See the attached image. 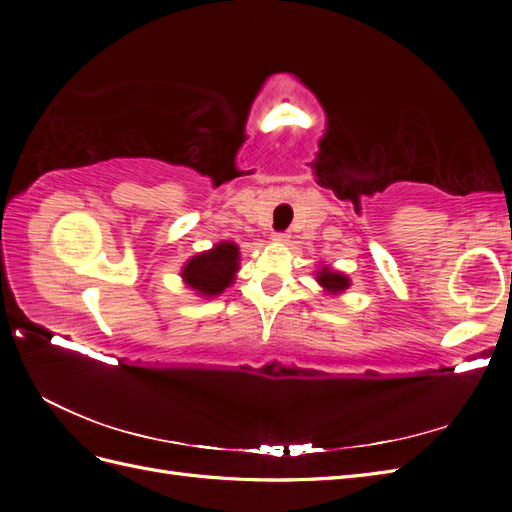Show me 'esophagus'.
<instances>
[{
  "instance_id": "34e87169",
  "label": "esophagus",
  "mask_w": 512,
  "mask_h": 512,
  "mask_svg": "<svg viewBox=\"0 0 512 512\" xmlns=\"http://www.w3.org/2000/svg\"><path fill=\"white\" fill-rule=\"evenodd\" d=\"M271 237H273V241H280V243H284V241H288V232H284V230H282V232H273Z\"/></svg>"
}]
</instances>
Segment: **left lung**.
<instances>
[{"mask_svg": "<svg viewBox=\"0 0 512 512\" xmlns=\"http://www.w3.org/2000/svg\"><path fill=\"white\" fill-rule=\"evenodd\" d=\"M318 282H320L324 288H327V290H331V292H342V290H346L348 284H350L346 275L333 273V271H329V269H322V271H320Z\"/></svg>", "mask_w": 512, "mask_h": 512, "instance_id": "1", "label": "left lung"}]
</instances>
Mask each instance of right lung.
I'll return each instance as SVG.
<instances>
[{
	"label": "right lung",
	"instance_id": "right-lung-1",
	"mask_svg": "<svg viewBox=\"0 0 512 512\" xmlns=\"http://www.w3.org/2000/svg\"><path fill=\"white\" fill-rule=\"evenodd\" d=\"M239 247L235 243H220L211 252L194 256L183 267V280L205 297L220 294L235 280L239 269Z\"/></svg>",
	"mask_w": 512,
	"mask_h": 512
}]
</instances>
